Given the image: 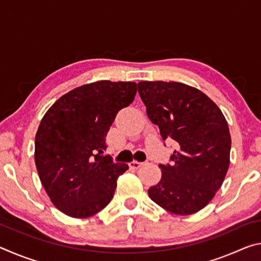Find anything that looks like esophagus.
Wrapping results in <instances>:
<instances>
[{
    "instance_id": "esophagus-1",
    "label": "esophagus",
    "mask_w": 261,
    "mask_h": 261,
    "mask_svg": "<svg viewBox=\"0 0 261 261\" xmlns=\"http://www.w3.org/2000/svg\"><path fill=\"white\" fill-rule=\"evenodd\" d=\"M143 165L144 162H138V161H132L129 163V166L130 168H132V169H138V168H140Z\"/></svg>"
}]
</instances>
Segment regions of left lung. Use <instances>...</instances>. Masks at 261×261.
<instances>
[{"label":"left lung","mask_w":261,"mask_h":261,"mask_svg":"<svg viewBox=\"0 0 261 261\" xmlns=\"http://www.w3.org/2000/svg\"><path fill=\"white\" fill-rule=\"evenodd\" d=\"M138 92L162 139L177 143L171 166L159 165L161 179L148 196L170 213H197L213 199L230 163L226 118L205 93L182 83L140 82Z\"/></svg>","instance_id":"8db88e82"}]
</instances>
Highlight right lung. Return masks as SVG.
Here are the masks:
<instances>
[{"instance_id": "add662e5", "label": "right lung", "mask_w": 261, "mask_h": 261, "mask_svg": "<svg viewBox=\"0 0 261 261\" xmlns=\"http://www.w3.org/2000/svg\"><path fill=\"white\" fill-rule=\"evenodd\" d=\"M137 84L100 81L62 95L42 117L34 160L41 183L62 213L84 219L114 196L125 163L102 155L106 136L122 108L135 99Z\"/></svg>"}]
</instances>
